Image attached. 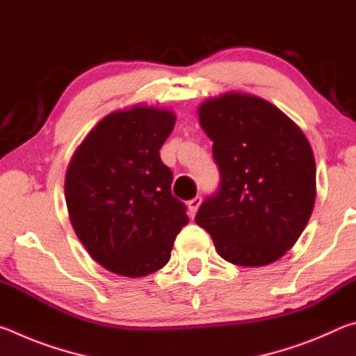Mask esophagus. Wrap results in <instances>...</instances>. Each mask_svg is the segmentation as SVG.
<instances>
[{"instance_id": "obj_1", "label": "esophagus", "mask_w": 356, "mask_h": 356, "mask_svg": "<svg viewBox=\"0 0 356 356\" xmlns=\"http://www.w3.org/2000/svg\"><path fill=\"white\" fill-rule=\"evenodd\" d=\"M201 196H196V197H193L191 201H188V209H190V213L191 215H195L196 212H197V209H200V206H201Z\"/></svg>"}]
</instances>
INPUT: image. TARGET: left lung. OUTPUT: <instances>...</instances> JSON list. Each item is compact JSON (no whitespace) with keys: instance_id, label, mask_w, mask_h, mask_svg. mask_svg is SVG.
<instances>
[{"instance_id":"obj_1","label":"left lung","mask_w":356,"mask_h":356,"mask_svg":"<svg viewBox=\"0 0 356 356\" xmlns=\"http://www.w3.org/2000/svg\"><path fill=\"white\" fill-rule=\"evenodd\" d=\"M213 141L220 185L195 216L225 261L262 267L278 261L308 225L316 160L303 131L270 102L229 92L200 106Z\"/></svg>"}]
</instances>
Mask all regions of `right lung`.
<instances>
[{
    "instance_id": "obj_1",
    "label": "right lung",
    "mask_w": 356,
    "mask_h": 356,
    "mask_svg": "<svg viewBox=\"0 0 356 356\" xmlns=\"http://www.w3.org/2000/svg\"><path fill=\"white\" fill-rule=\"evenodd\" d=\"M168 110L138 105L108 114L76 149L65 202L76 237L106 270L140 278L165 267L186 222L160 147L174 129Z\"/></svg>"
}]
</instances>
